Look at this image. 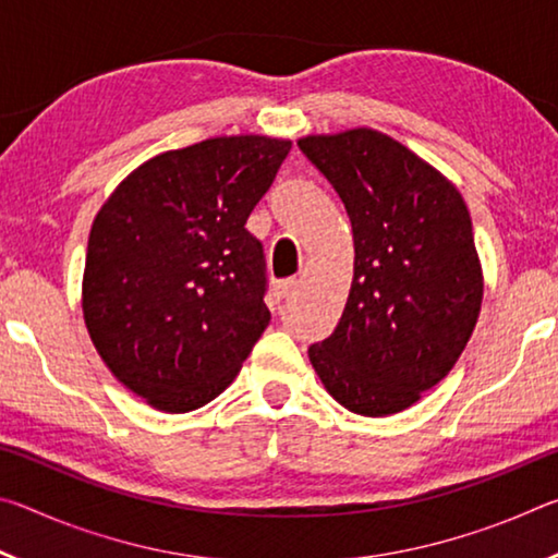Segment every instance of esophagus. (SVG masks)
I'll use <instances>...</instances> for the list:
<instances>
[{"mask_svg":"<svg viewBox=\"0 0 558 558\" xmlns=\"http://www.w3.org/2000/svg\"><path fill=\"white\" fill-rule=\"evenodd\" d=\"M295 286H298V280L295 278H288V280H280L278 286H276V295H278V300H282V298H288L292 290H295Z\"/></svg>","mask_w":558,"mask_h":558,"instance_id":"esophagus-1","label":"esophagus"}]
</instances>
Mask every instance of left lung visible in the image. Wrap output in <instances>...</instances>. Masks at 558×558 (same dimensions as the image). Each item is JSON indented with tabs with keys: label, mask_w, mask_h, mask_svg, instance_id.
Segmentation results:
<instances>
[{
	"label": "left lung",
	"mask_w": 558,
	"mask_h": 558,
	"mask_svg": "<svg viewBox=\"0 0 558 558\" xmlns=\"http://www.w3.org/2000/svg\"><path fill=\"white\" fill-rule=\"evenodd\" d=\"M342 199L354 278L339 325L307 349L319 381L359 415L405 411L448 376L475 329L483 268L456 184L379 130L298 140Z\"/></svg>",
	"instance_id": "left-lung-1"
}]
</instances>
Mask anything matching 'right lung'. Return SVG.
<instances>
[{
  "mask_svg": "<svg viewBox=\"0 0 558 558\" xmlns=\"http://www.w3.org/2000/svg\"><path fill=\"white\" fill-rule=\"evenodd\" d=\"M290 147L233 135L169 149L100 206L83 319L112 376L153 409L214 401L268 327L266 256L245 221Z\"/></svg>",
  "mask_w": 558,
  "mask_h": 558,
  "instance_id": "obj_1",
  "label": "right lung"
}]
</instances>
